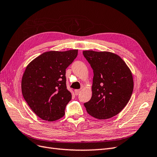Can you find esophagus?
Masks as SVG:
<instances>
[{
	"instance_id": "esophagus-1",
	"label": "esophagus",
	"mask_w": 157,
	"mask_h": 157,
	"mask_svg": "<svg viewBox=\"0 0 157 157\" xmlns=\"http://www.w3.org/2000/svg\"><path fill=\"white\" fill-rule=\"evenodd\" d=\"M80 92V90H75V95H78Z\"/></svg>"
}]
</instances>
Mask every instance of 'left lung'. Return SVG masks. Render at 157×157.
I'll list each match as a JSON object with an SVG mask.
<instances>
[{"label": "left lung", "mask_w": 157, "mask_h": 157, "mask_svg": "<svg viewBox=\"0 0 157 157\" xmlns=\"http://www.w3.org/2000/svg\"><path fill=\"white\" fill-rule=\"evenodd\" d=\"M93 69L92 96L84 105L90 115L107 119L119 113L134 89L130 69L119 56L109 52L83 51Z\"/></svg>", "instance_id": "8db88e82"}]
</instances>
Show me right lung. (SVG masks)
<instances>
[{
	"label": "right lung",
	"mask_w": 157,
	"mask_h": 157,
	"mask_svg": "<svg viewBox=\"0 0 157 157\" xmlns=\"http://www.w3.org/2000/svg\"><path fill=\"white\" fill-rule=\"evenodd\" d=\"M77 55L78 50L46 52L27 66L21 80L23 96L42 120L54 121L64 116L72 97L66 86L65 71Z\"/></svg>",
	"instance_id": "right-lung-1"
}]
</instances>
